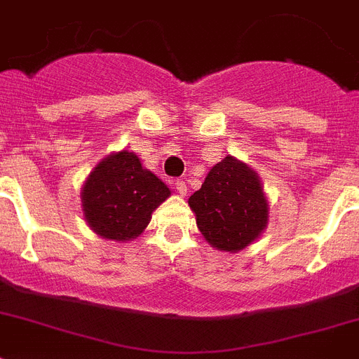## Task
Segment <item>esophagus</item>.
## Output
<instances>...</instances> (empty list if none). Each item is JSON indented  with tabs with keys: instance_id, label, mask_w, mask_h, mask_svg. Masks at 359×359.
<instances>
[{
	"instance_id": "esophagus-1",
	"label": "esophagus",
	"mask_w": 359,
	"mask_h": 359,
	"mask_svg": "<svg viewBox=\"0 0 359 359\" xmlns=\"http://www.w3.org/2000/svg\"><path fill=\"white\" fill-rule=\"evenodd\" d=\"M176 190L180 194H182V196H187V190H189V187H187L185 180H177V182H176Z\"/></svg>"
}]
</instances>
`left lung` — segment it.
<instances>
[{
	"instance_id": "8db88e82",
	"label": "left lung",
	"mask_w": 359,
	"mask_h": 359,
	"mask_svg": "<svg viewBox=\"0 0 359 359\" xmlns=\"http://www.w3.org/2000/svg\"><path fill=\"white\" fill-rule=\"evenodd\" d=\"M189 204L203 236L218 250H243L268 222V203L257 174L233 156L211 167Z\"/></svg>"
}]
</instances>
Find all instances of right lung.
Listing matches in <instances>:
<instances>
[{
  "label": "right lung",
  "instance_id": "obj_1",
  "mask_svg": "<svg viewBox=\"0 0 359 359\" xmlns=\"http://www.w3.org/2000/svg\"><path fill=\"white\" fill-rule=\"evenodd\" d=\"M169 196L165 183L142 169L137 155L123 149L102 160L84 183V218L102 238L132 240L144 231L153 210Z\"/></svg>",
  "mask_w": 359,
  "mask_h": 359
}]
</instances>
